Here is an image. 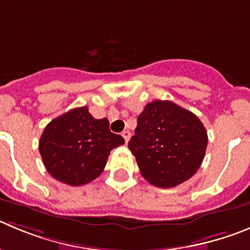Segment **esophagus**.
Segmentation results:
<instances>
[{"mask_svg": "<svg viewBox=\"0 0 250 250\" xmlns=\"http://www.w3.org/2000/svg\"><path fill=\"white\" fill-rule=\"evenodd\" d=\"M122 137H123V138H125V143H128V141H129V138H130L129 130H123V132H122Z\"/></svg>", "mask_w": 250, "mask_h": 250, "instance_id": "1", "label": "esophagus"}]
</instances>
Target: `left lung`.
<instances>
[{
  "label": "left lung",
  "instance_id": "obj_1",
  "mask_svg": "<svg viewBox=\"0 0 250 250\" xmlns=\"http://www.w3.org/2000/svg\"><path fill=\"white\" fill-rule=\"evenodd\" d=\"M207 132L197 116L171 101L155 100L138 116L128 146L151 185L174 188L188 180L205 158Z\"/></svg>",
  "mask_w": 250,
  "mask_h": 250
}]
</instances>
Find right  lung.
<instances>
[{
	"instance_id": "1",
	"label": "right lung",
	"mask_w": 250,
	"mask_h": 250,
	"mask_svg": "<svg viewBox=\"0 0 250 250\" xmlns=\"http://www.w3.org/2000/svg\"><path fill=\"white\" fill-rule=\"evenodd\" d=\"M122 144L125 139L109 130L107 118H93L83 106L46 125L39 139V153L53 178L80 186L100 176L112 149Z\"/></svg>"
}]
</instances>
